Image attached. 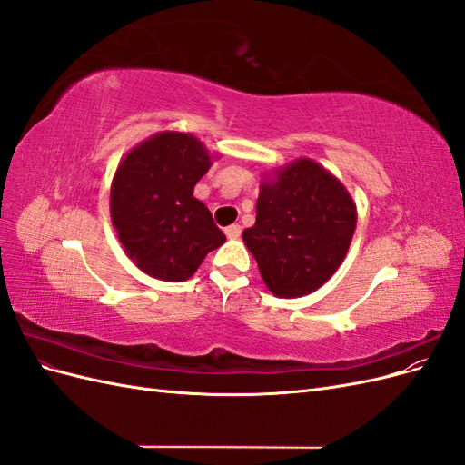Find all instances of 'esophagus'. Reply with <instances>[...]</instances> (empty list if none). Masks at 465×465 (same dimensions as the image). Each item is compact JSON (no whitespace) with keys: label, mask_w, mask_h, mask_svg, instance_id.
<instances>
[{"label":"esophagus","mask_w":465,"mask_h":465,"mask_svg":"<svg viewBox=\"0 0 465 465\" xmlns=\"http://www.w3.org/2000/svg\"><path fill=\"white\" fill-rule=\"evenodd\" d=\"M241 232H242V229H241V224H229L227 229H224V234H227V238H238L241 236Z\"/></svg>","instance_id":"1"}]
</instances>
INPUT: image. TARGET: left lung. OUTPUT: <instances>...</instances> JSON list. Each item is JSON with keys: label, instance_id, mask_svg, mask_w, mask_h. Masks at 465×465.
Listing matches in <instances>:
<instances>
[{"label": "left lung", "instance_id": "8db88e82", "mask_svg": "<svg viewBox=\"0 0 465 465\" xmlns=\"http://www.w3.org/2000/svg\"><path fill=\"white\" fill-rule=\"evenodd\" d=\"M355 229L357 205L347 188L301 157L263 176L256 223L242 238L265 287L279 299H297L340 270Z\"/></svg>", "mask_w": 465, "mask_h": 465}]
</instances>
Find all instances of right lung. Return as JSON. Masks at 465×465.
<instances>
[{
    "instance_id": "obj_1",
    "label": "right lung",
    "mask_w": 465,
    "mask_h": 465,
    "mask_svg": "<svg viewBox=\"0 0 465 465\" xmlns=\"http://www.w3.org/2000/svg\"><path fill=\"white\" fill-rule=\"evenodd\" d=\"M213 159L195 135L159 132L118 164L110 219L125 256L149 277L186 281L227 241L209 209L193 198V186Z\"/></svg>"
}]
</instances>
